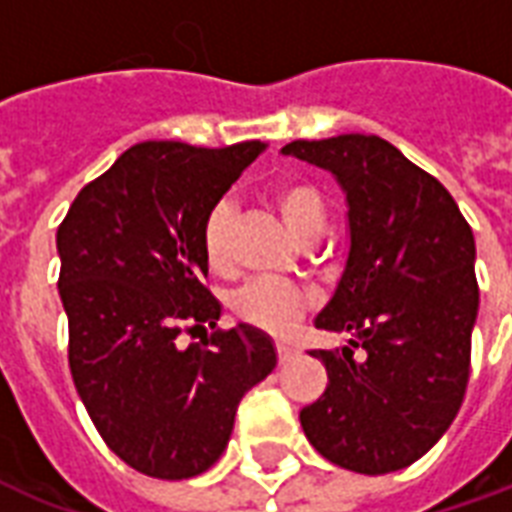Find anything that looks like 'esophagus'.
<instances>
[{
  "label": "esophagus",
  "mask_w": 512,
  "mask_h": 512,
  "mask_svg": "<svg viewBox=\"0 0 512 512\" xmlns=\"http://www.w3.org/2000/svg\"><path fill=\"white\" fill-rule=\"evenodd\" d=\"M276 354H279V360H290V357H295V354H298V349H295V346H290V343L279 341L276 343Z\"/></svg>",
  "instance_id": "obj_1"
}]
</instances>
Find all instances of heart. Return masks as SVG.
I'll return each mask as SVG.
<instances>
[{"instance_id":"heart-1","label":"heart","mask_w":512,"mask_h":512,"mask_svg":"<svg viewBox=\"0 0 512 512\" xmlns=\"http://www.w3.org/2000/svg\"><path fill=\"white\" fill-rule=\"evenodd\" d=\"M273 206L279 209L282 220L298 241H311L322 236L327 222L322 193L311 182L287 179L273 187ZM230 228H233V206L228 201L214 204L201 230V244L209 268L225 273L230 268ZM236 317L249 322L257 330L271 335H287L298 325L308 311L306 292L295 290L290 284L279 282H252L233 295Z\"/></svg>"}]
</instances>
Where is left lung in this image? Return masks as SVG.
I'll return each instance as SVG.
<instances>
[{"label":"left lung","mask_w":512,"mask_h":512,"mask_svg":"<svg viewBox=\"0 0 512 512\" xmlns=\"http://www.w3.org/2000/svg\"><path fill=\"white\" fill-rule=\"evenodd\" d=\"M349 204V257L314 325L349 333L314 349L330 384L300 411L327 462L384 475L427 454L462 408L478 317L473 228L438 179L381 136L290 142Z\"/></svg>","instance_id":"8db88e82"}]
</instances>
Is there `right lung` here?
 <instances>
[{
	"mask_svg": "<svg viewBox=\"0 0 512 512\" xmlns=\"http://www.w3.org/2000/svg\"><path fill=\"white\" fill-rule=\"evenodd\" d=\"M265 150L142 142L77 193L56 247L77 395L128 467L182 481L228 446L241 397L276 368L271 338L252 325L220 330L206 287L204 220ZM215 333L187 350L179 332Z\"/></svg>",
	"mask_w": 512,
	"mask_h": 512,
	"instance_id": "obj_1",
	"label": "right lung"
}]
</instances>
